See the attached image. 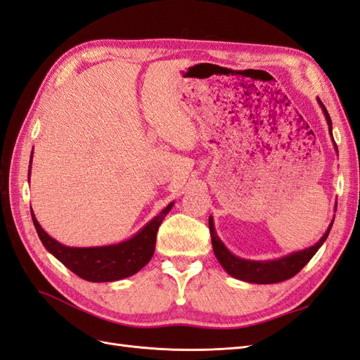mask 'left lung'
Returning a JSON list of instances; mask_svg holds the SVG:
<instances>
[{
  "mask_svg": "<svg viewBox=\"0 0 360 360\" xmlns=\"http://www.w3.org/2000/svg\"><path fill=\"white\" fill-rule=\"evenodd\" d=\"M319 106L322 108V112L326 115L327 124H328V132L331 135V140H333V132H331V118L327 112L326 106L322 105V101L318 98ZM335 143V140H333ZM335 149L338 150L336 143H335ZM335 220V217H333ZM333 220L328 225L326 234L322 236L319 240L310 246L306 248V250H301L297 252H292L289 255L280 257V259L275 260H246V259H240V257L234 255L228 248L224 245V242L220 240L216 228H214V222L213 217L210 216L208 219V225H210V234H211V243H213V251L216 259L219 260V263L222 264V268L237 280H242L246 283H254V284H272V283H280L284 280H289L292 276L297 275L304 266H306L313 255L318 252L319 248L322 246L327 240L328 233L331 229V225H333Z\"/></svg>",
  "mask_w": 360,
  "mask_h": 360,
  "instance_id": "1",
  "label": "left lung"
}]
</instances>
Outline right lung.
<instances>
[{
	"mask_svg": "<svg viewBox=\"0 0 360 360\" xmlns=\"http://www.w3.org/2000/svg\"><path fill=\"white\" fill-rule=\"evenodd\" d=\"M172 207L173 202H170L158 216H155L149 224L144 225L140 231L131 238H127V240L115 245L92 248L65 246L59 243L58 240H54L53 237H50L44 231L42 226L33 214V210H30L36 233H38L45 250L56 257L62 264H65L71 272L79 275L80 278L92 283H109L132 276L150 262L155 251L156 233H158L160 225L162 224L164 217L169 214Z\"/></svg>",
	"mask_w": 360,
	"mask_h": 360,
	"instance_id": "1",
	"label": "right lung"
}]
</instances>
